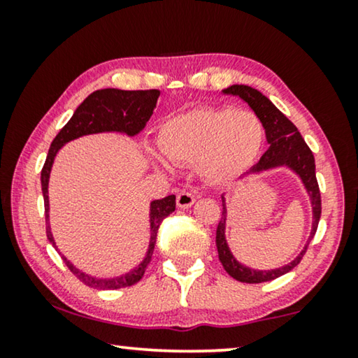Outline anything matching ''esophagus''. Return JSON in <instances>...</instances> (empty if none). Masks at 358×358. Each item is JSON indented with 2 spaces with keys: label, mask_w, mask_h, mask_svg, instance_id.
Returning a JSON list of instances; mask_svg holds the SVG:
<instances>
[{
  "label": "esophagus",
  "mask_w": 358,
  "mask_h": 358,
  "mask_svg": "<svg viewBox=\"0 0 358 358\" xmlns=\"http://www.w3.org/2000/svg\"><path fill=\"white\" fill-rule=\"evenodd\" d=\"M195 202V197L190 192H185V190H182V192L178 194V199H176V203H178L179 208H189L192 207Z\"/></svg>",
  "instance_id": "34e87169"
}]
</instances>
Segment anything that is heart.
<instances>
[{"label":"heart","mask_w":358,"mask_h":358,"mask_svg":"<svg viewBox=\"0 0 358 358\" xmlns=\"http://www.w3.org/2000/svg\"><path fill=\"white\" fill-rule=\"evenodd\" d=\"M264 125L251 110L222 107L173 115L161 125L158 145L174 164H199L202 178L224 184L243 174L261 153ZM163 169L169 164L156 159Z\"/></svg>","instance_id":"obj_1"}]
</instances>
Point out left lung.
Here are the masks:
<instances>
[{
    "label": "left lung",
    "mask_w": 358,
    "mask_h": 358,
    "mask_svg": "<svg viewBox=\"0 0 358 358\" xmlns=\"http://www.w3.org/2000/svg\"><path fill=\"white\" fill-rule=\"evenodd\" d=\"M223 92L233 96H239L243 101H246L249 107L256 112V115L261 119L264 129H266L267 141L271 143L268 150L262 155L259 163L252 168V173H261V171L272 169L275 166H288L295 173L300 176L303 184L311 197L313 205V229L311 236L308 239L306 246L300 252L295 261L288 264L285 267L275 268V271H254V268L244 267L239 264L233 254L229 252L227 239H224V223H227V207H224V199L222 197V220L218 222L217 227V249H218V259L222 262L224 271H227L233 278L244 283H262L271 282L273 278H278L283 273L290 272L295 268L298 264L301 262L303 256H305L308 246H310L311 239L315 238V233L317 229V223L321 218V192L320 185H317L316 179V166H315V156H313L310 146L305 143L303 136L295 125L267 99L262 92L254 90L251 86L244 85H233L224 90Z\"/></svg>",
    "instance_id": "1"
}]
</instances>
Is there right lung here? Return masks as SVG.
Listing matches in <instances>:
<instances>
[{
  "label": "right lung",
  "instance_id": "1",
  "mask_svg": "<svg viewBox=\"0 0 358 358\" xmlns=\"http://www.w3.org/2000/svg\"><path fill=\"white\" fill-rule=\"evenodd\" d=\"M159 97L158 90H146V91H122V90H99L94 91L83 101V104L75 110V114L68 124L58 131V135L53 138L50 150H48L45 164L42 168L41 180H42V194H43V205H45V231L48 241L55 246L53 241L50 227H48V176H50V169L55 159L57 151L62 148L68 141L78 138V136L90 135V134H99V131H124L127 135H136L138 131L143 130L146 122L150 120L151 114H153L156 101ZM176 210V195H168V197L155 200L151 202V239L148 252L143 259V262L138 267L134 268L130 273L115 278H94L91 275H86L85 272L78 271L63 254L58 251L63 261L70 268L73 275L78 280L85 283V285L91 288H99V290H117V288H125L135 285L136 282L141 280L145 275L146 267L151 262V256H153L155 244H156V234H158L159 224L163 220L171 215Z\"/></svg>",
  "mask_w": 358,
  "mask_h": 358
}]
</instances>
